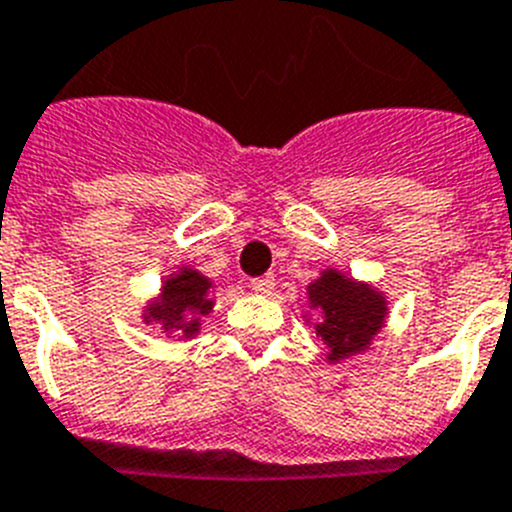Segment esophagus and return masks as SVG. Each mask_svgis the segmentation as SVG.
<instances>
[{"instance_id": "34e87169", "label": "esophagus", "mask_w": 512, "mask_h": 512, "mask_svg": "<svg viewBox=\"0 0 512 512\" xmlns=\"http://www.w3.org/2000/svg\"><path fill=\"white\" fill-rule=\"evenodd\" d=\"M250 288L255 293H260V296H270L275 288V275L268 273V275H260V278H252Z\"/></svg>"}]
</instances>
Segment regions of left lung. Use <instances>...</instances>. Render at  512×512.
<instances>
[{"mask_svg": "<svg viewBox=\"0 0 512 512\" xmlns=\"http://www.w3.org/2000/svg\"><path fill=\"white\" fill-rule=\"evenodd\" d=\"M309 304L322 311L314 324L319 340L330 348L327 361L337 363L371 345L389 314L384 293L361 281H353L340 270H322L317 281L309 283Z\"/></svg>", "mask_w": 512, "mask_h": 512, "instance_id": "8db88e82", "label": "left lung"}]
</instances>
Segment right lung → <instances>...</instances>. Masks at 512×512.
<instances>
[{"mask_svg": "<svg viewBox=\"0 0 512 512\" xmlns=\"http://www.w3.org/2000/svg\"><path fill=\"white\" fill-rule=\"evenodd\" d=\"M213 283L193 268H180L162 283V291L144 309L146 324H159L167 335H180L185 340L198 335L201 319L213 309L208 299Z\"/></svg>", "mask_w": 512, "mask_h": 512, "instance_id": "obj_1", "label": "right lung"}]
</instances>
